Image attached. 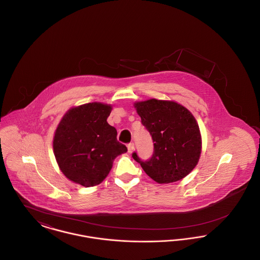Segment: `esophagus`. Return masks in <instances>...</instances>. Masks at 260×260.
<instances>
[{
	"instance_id": "obj_1",
	"label": "esophagus",
	"mask_w": 260,
	"mask_h": 260,
	"mask_svg": "<svg viewBox=\"0 0 260 260\" xmlns=\"http://www.w3.org/2000/svg\"><path fill=\"white\" fill-rule=\"evenodd\" d=\"M134 149H135V143L134 142H131V143L127 144V151H128V153H132L134 151Z\"/></svg>"
}]
</instances>
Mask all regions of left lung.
Instances as JSON below:
<instances>
[{"label":"left lung","mask_w":260,"mask_h":260,"mask_svg":"<svg viewBox=\"0 0 260 260\" xmlns=\"http://www.w3.org/2000/svg\"><path fill=\"white\" fill-rule=\"evenodd\" d=\"M135 107L152 136L154 152L147 161H142L136 152L133 158L158 183H171L185 177L198 164L202 150L194 116L174 101L149 99L136 102Z\"/></svg>","instance_id":"8db88e82"}]
</instances>
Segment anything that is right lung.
<instances>
[{"label": "right lung", "instance_id": "obj_1", "mask_svg": "<svg viewBox=\"0 0 260 260\" xmlns=\"http://www.w3.org/2000/svg\"><path fill=\"white\" fill-rule=\"evenodd\" d=\"M111 105L92 102L67 112L53 137V153L63 174L85 187L101 183L113 160L127 151L107 123Z\"/></svg>", "mask_w": 260, "mask_h": 260}]
</instances>
